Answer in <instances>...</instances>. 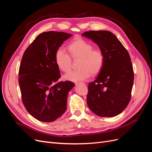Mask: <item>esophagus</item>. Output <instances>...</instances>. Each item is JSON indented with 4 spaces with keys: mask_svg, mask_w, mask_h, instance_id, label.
I'll use <instances>...</instances> for the list:
<instances>
[{
    "mask_svg": "<svg viewBox=\"0 0 152 152\" xmlns=\"http://www.w3.org/2000/svg\"><path fill=\"white\" fill-rule=\"evenodd\" d=\"M80 84H82V85H85V83L84 82H75V85H80Z\"/></svg>",
    "mask_w": 152,
    "mask_h": 152,
    "instance_id": "34e87169",
    "label": "esophagus"
}]
</instances>
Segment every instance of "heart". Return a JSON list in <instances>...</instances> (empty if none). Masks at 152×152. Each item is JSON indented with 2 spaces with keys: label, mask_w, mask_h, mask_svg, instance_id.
Wrapping results in <instances>:
<instances>
[{
  "label": "heart",
  "mask_w": 152,
  "mask_h": 152,
  "mask_svg": "<svg viewBox=\"0 0 152 152\" xmlns=\"http://www.w3.org/2000/svg\"><path fill=\"white\" fill-rule=\"evenodd\" d=\"M66 49L69 55L62 49H58L54 54V61L59 70L67 73L70 70L72 60L79 59L76 70L64 76L65 80L73 82L85 80L92 75H97L102 70L104 63V54L99 48H93L88 41L77 38L69 43Z\"/></svg>",
  "instance_id": "b5f03b06"
}]
</instances>
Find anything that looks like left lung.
<instances>
[{"label": "left lung", "mask_w": 152, "mask_h": 152, "mask_svg": "<svg viewBox=\"0 0 152 152\" xmlns=\"http://www.w3.org/2000/svg\"><path fill=\"white\" fill-rule=\"evenodd\" d=\"M82 35L97 44L105 58L102 70L89 84L87 105L99 117L116 116L125 110L131 99L134 71L129 54L109 31H89Z\"/></svg>", "instance_id": "left-lung-1"}]
</instances>
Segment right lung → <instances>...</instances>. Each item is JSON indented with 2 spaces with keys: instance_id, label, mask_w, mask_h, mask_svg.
<instances>
[{
  "instance_id": "right-lung-1",
  "label": "right lung",
  "mask_w": 152,
  "mask_h": 152,
  "mask_svg": "<svg viewBox=\"0 0 152 152\" xmlns=\"http://www.w3.org/2000/svg\"><path fill=\"white\" fill-rule=\"evenodd\" d=\"M72 34L61 31L43 32L37 37L23 56L19 70L22 102L32 117L50 122L66 110L68 94L74 83L57 82L60 72L54 54Z\"/></svg>"
}]
</instances>
